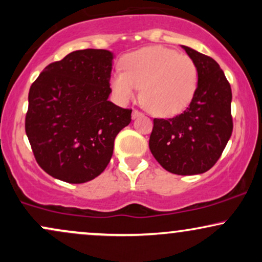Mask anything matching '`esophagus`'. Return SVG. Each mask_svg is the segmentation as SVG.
<instances>
[{
	"mask_svg": "<svg viewBox=\"0 0 262 262\" xmlns=\"http://www.w3.org/2000/svg\"><path fill=\"white\" fill-rule=\"evenodd\" d=\"M140 116H143V113L139 112V111H138V110H134L133 113H132V117H133V119L138 118V117H140Z\"/></svg>",
	"mask_w": 262,
	"mask_h": 262,
	"instance_id": "1",
	"label": "esophagus"
}]
</instances>
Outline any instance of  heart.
<instances>
[{"mask_svg":"<svg viewBox=\"0 0 262 262\" xmlns=\"http://www.w3.org/2000/svg\"><path fill=\"white\" fill-rule=\"evenodd\" d=\"M123 71L111 77L113 95L121 103L134 100L141 89L144 106L155 116L172 117L186 110L198 86V69L186 54L169 48L146 47L124 56Z\"/></svg>","mask_w":262,"mask_h":262,"instance_id":"obj_1","label":"heart"}]
</instances>
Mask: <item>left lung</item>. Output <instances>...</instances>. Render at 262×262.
<instances>
[{"label":"left lung","mask_w":262,"mask_h":262,"mask_svg":"<svg viewBox=\"0 0 262 262\" xmlns=\"http://www.w3.org/2000/svg\"><path fill=\"white\" fill-rule=\"evenodd\" d=\"M198 69V86L186 111L154 119L149 148L156 161L176 175H198L221 158L233 132L231 89L214 59L182 45Z\"/></svg>","instance_id":"8db88e82"}]
</instances>
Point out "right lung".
<instances>
[{"instance_id":"1","label":"right lung","mask_w":262,"mask_h":262,"mask_svg":"<svg viewBox=\"0 0 262 262\" xmlns=\"http://www.w3.org/2000/svg\"><path fill=\"white\" fill-rule=\"evenodd\" d=\"M113 54L76 50L32 83L26 133L39 166L54 179L83 183L101 175L132 110L108 101Z\"/></svg>"}]
</instances>
